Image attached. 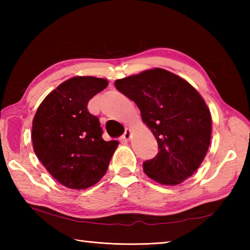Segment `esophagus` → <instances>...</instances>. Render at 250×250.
<instances>
[{
  "instance_id": "obj_1",
  "label": "esophagus",
  "mask_w": 250,
  "mask_h": 250,
  "mask_svg": "<svg viewBox=\"0 0 250 250\" xmlns=\"http://www.w3.org/2000/svg\"><path fill=\"white\" fill-rule=\"evenodd\" d=\"M131 139V130L130 129H125L124 135H122V140L124 141H129Z\"/></svg>"
}]
</instances>
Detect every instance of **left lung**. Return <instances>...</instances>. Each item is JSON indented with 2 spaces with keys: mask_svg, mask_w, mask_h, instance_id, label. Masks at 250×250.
Listing matches in <instances>:
<instances>
[{
  "mask_svg": "<svg viewBox=\"0 0 250 250\" xmlns=\"http://www.w3.org/2000/svg\"><path fill=\"white\" fill-rule=\"evenodd\" d=\"M115 87L139 106L158 142L157 156L143 163L147 176L171 186L190 177L203 162L211 136L209 109L199 92L163 68L118 79Z\"/></svg>",
  "mask_w": 250,
  "mask_h": 250,
  "instance_id": "8db88e82",
  "label": "left lung"
}]
</instances>
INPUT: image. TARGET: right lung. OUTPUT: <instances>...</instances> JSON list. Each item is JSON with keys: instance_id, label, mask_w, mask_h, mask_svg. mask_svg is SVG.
I'll return each instance as SVG.
<instances>
[{"instance_id": "obj_1", "label": "right lung", "mask_w": 250, "mask_h": 250, "mask_svg": "<svg viewBox=\"0 0 250 250\" xmlns=\"http://www.w3.org/2000/svg\"><path fill=\"white\" fill-rule=\"evenodd\" d=\"M108 82L92 76L67 79L37 108L32 125L33 149L52 177L71 189H86L107 171L118 142L102 139L97 116L90 114V99Z\"/></svg>"}]
</instances>
